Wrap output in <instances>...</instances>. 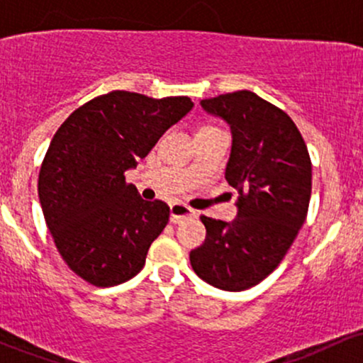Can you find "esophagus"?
<instances>
[{"mask_svg": "<svg viewBox=\"0 0 363 363\" xmlns=\"http://www.w3.org/2000/svg\"><path fill=\"white\" fill-rule=\"evenodd\" d=\"M191 216H196V211L182 205V203H176V205L170 206V222L172 223H181L182 220L191 218Z\"/></svg>", "mask_w": 363, "mask_h": 363, "instance_id": "esophagus-1", "label": "esophagus"}]
</instances>
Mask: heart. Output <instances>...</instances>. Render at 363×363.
<instances>
[{"label":"heart","instance_id":"heart-1","mask_svg":"<svg viewBox=\"0 0 363 363\" xmlns=\"http://www.w3.org/2000/svg\"><path fill=\"white\" fill-rule=\"evenodd\" d=\"M211 128H215V126H205V128H201V129H211Z\"/></svg>","mask_w":363,"mask_h":363}]
</instances>
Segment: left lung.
Segmentation results:
<instances>
[{
	"label": "left lung",
	"instance_id": "left-lung-1",
	"mask_svg": "<svg viewBox=\"0 0 363 363\" xmlns=\"http://www.w3.org/2000/svg\"><path fill=\"white\" fill-rule=\"evenodd\" d=\"M201 106L232 129L225 179L239 193V213L230 223L201 215L206 239L189 259L201 280L242 291L280 264L306 222L311 157L290 116L254 91L205 99Z\"/></svg>",
	"mask_w": 363,
	"mask_h": 363
}]
</instances>
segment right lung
Listing matches in <instances>:
<instances>
[{
    "mask_svg": "<svg viewBox=\"0 0 363 363\" xmlns=\"http://www.w3.org/2000/svg\"><path fill=\"white\" fill-rule=\"evenodd\" d=\"M193 106L189 97L114 90L78 107L54 135L39 172L40 206L61 257L90 285H119L145 266L170 208L145 201L124 172Z\"/></svg>",
    "mask_w": 363,
    "mask_h": 363,
    "instance_id": "1",
    "label": "right lung"
}]
</instances>
